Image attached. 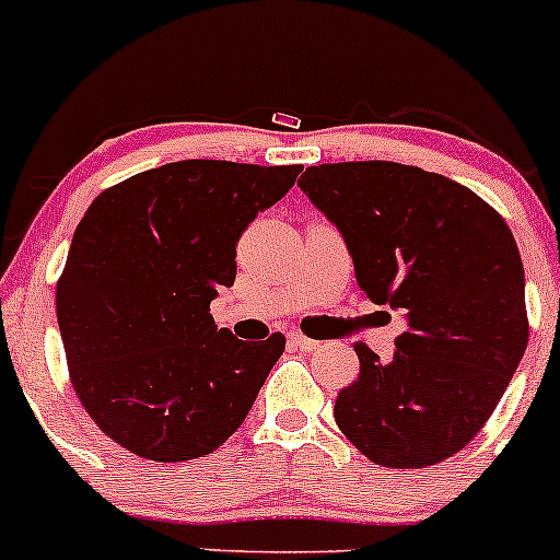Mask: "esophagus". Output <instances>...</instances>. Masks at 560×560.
<instances>
[{"mask_svg": "<svg viewBox=\"0 0 560 560\" xmlns=\"http://www.w3.org/2000/svg\"><path fill=\"white\" fill-rule=\"evenodd\" d=\"M288 341H291V347H296L299 351H314V349H319V343L314 341V338L301 336V332H291V336H288Z\"/></svg>", "mask_w": 560, "mask_h": 560, "instance_id": "esophagus-1", "label": "esophagus"}]
</instances>
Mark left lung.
<instances>
[{"instance_id": "8db88e82", "label": "left lung", "mask_w": 560, "mask_h": 560, "mask_svg": "<svg viewBox=\"0 0 560 560\" xmlns=\"http://www.w3.org/2000/svg\"><path fill=\"white\" fill-rule=\"evenodd\" d=\"M299 187L343 235L368 299L407 319L392 362L354 343L360 378L338 394V429L375 466L447 460L492 416L529 341L511 228L468 187L394 161L319 163Z\"/></svg>"}]
</instances>
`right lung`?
I'll use <instances>...</instances> for the list:
<instances>
[{"instance_id":"1","label":"right lung","mask_w":560,"mask_h":560,"mask_svg":"<svg viewBox=\"0 0 560 560\" xmlns=\"http://www.w3.org/2000/svg\"><path fill=\"white\" fill-rule=\"evenodd\" d=\"M301 166L177 161L118 182L73 232L55 306L77 397L144 460L211 455L241 429L285 336L241 341L211 301L235 246Z\"/></svg>"}]
</instances>
